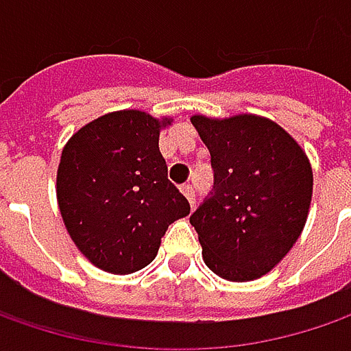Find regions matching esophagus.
<instances>
[{
  "mask_svg": "<svg viewBox=\"0 0 351 351\" xmlns=\"http://www.w3.org/2000/svg\"><path fill=\"white\" fill-rule=\"evenodd\" d=\"M182 193L185 195V199L189 201V205L193 207L195 205V189L191 185H182Z\"/></svg>",
  "mask_w": 351,
  "mask_h": 351,
  "instance_id": "1",
  "label": "esophagus"
}]
</instances>
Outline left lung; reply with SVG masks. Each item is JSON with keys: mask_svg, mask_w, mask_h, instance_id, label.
<instances>
[{"mask_svg": "<svg viewBox=\"0 0 351 351\" xmlns=\"http://www.w3.org/2000/svg\"><path fill=\"white\" fill-rule=\"evenodd\" d=\"M191 123L210 152L215 191L191 215L213 274L226 281H254L271 271L303 232L313 168L276 121L252 113Z\"/></svg>", "mask_w": 351, "mask_h": 351, "instance_id": "obj_1", "label": "left lung"}]
</instances>
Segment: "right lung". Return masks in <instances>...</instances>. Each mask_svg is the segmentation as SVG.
I'll use <instances>...</instances> for the list:
<instances>
[{
    "label": "right lung",
    "mask_w": 351,
    "mask_h": 351,
    "mask_svg": "<svg viewBox=\"0 0 351 351\" xmlns=\"http://www.w3.org/2000/svg\"><path fill=\"white\" fill-rule=\"evenodd\" d=\"M169 117L123 109L97 117L66 142L56 176L62 221L95 267L125 276L158 254L168 226L189 203L168 180L160 130Z\"/></svg>",
    "instance_id": "obj_1"
}]
</instances>
